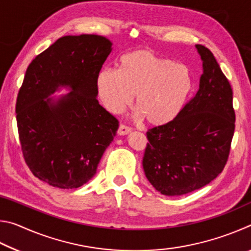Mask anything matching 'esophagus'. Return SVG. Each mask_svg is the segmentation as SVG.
I'll list each match as a JSON object with an SVG mask.
<instances>
[{"label":"esophagus","mask_w":251,"mask_h":251,"mask_svg":"<svg viewBox=\"0 0 251 251\" xmlns=\"http://www.w3.org/2000/svg\"><path fill=\"white\" fill-rule=\"evenodd\" d=\"M118 135H127L130 133V128L128 126H126L124 124H121L120 127H118V130H117Z\"/></svg>","instance_id":"1"}]
</instances>
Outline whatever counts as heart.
Here are the masks:
<instances>
[{
    "label": "heart",
    "mask_w": 251,
    "mask_h": 251,
    "mask_svg": "<svg viewBox=\"0 0 251 251\" xmlns=\"http://www.w3.org/2000/svg\"><path fill=\"white\" fill-rule=\"evenodd\" d=\"M104 107L120 114L131 104L152 126H164L179 115L193 86L190 70L150 50L125 54L120 70H101L96 79Z\"/></svg>",
    "instance_id": "b5f03b06"
}]
</instances>
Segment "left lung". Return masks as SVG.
Here are the masks:
<instances>
[{
	"label": "left lung",
	"mask_w": 251,
	"mask_h": 251,
	"mask_svg": "<svg viewBox=\"0 0 251 251\" xmlns=\"http://www.w3.org/2000/svg\"><path fill=\"white\" fill-rule=\"evenodd\" d=\"M202 61L199 88L175 120L147 131L143 167L166 196H180L209 184L227 164L235 131L229 80L209 50L196 45Z\"/></svg>",
	"instance_id": "8db88e82"
}]
</instances>
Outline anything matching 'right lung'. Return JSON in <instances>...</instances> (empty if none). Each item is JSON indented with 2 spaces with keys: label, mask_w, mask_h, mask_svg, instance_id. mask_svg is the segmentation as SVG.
<instances>
[{
  "label": "right lung",
  "mask_w": 251,
  "mask_h": 251,
  "mask_svg": "<svg viewBox=\"0 0 251 251\" xmlns=\"http://www.w3.org/2000/svg\"><path fill=\"white\" fill-rule=\"evenodd\" d=\"M110 52L104 36H63L27 67L15 107L19 138L33 175L50 186L86 184L115 137L117 118L96 99L97 75ZM58 87L72 91L49 98Z\"/></svg>",
  "instance_id": "add662e5"
}]
</instances>
